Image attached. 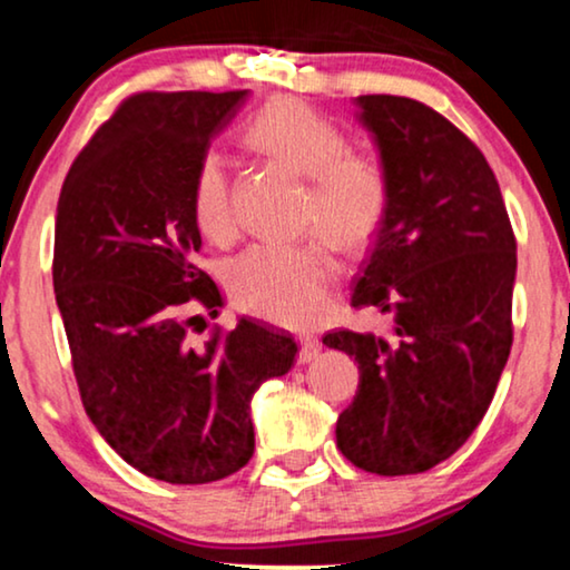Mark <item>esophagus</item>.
Listing matches in <instances>:
<instances>
[{"label": "esophagus", "mask_w": 570, "mask_h": 570, "mask_svg": "<svg viewBox=\"0 0 570 570\" xmlns=\"http://www.w3.org/2000/svg\"><path fill=\"white\" fill-rule=\"evenodd\" d=\"M318 353H322V342H318L316 337H308V334L306 337H301V355H298L301 363L316 361Z\"/></svg>", "instance_id": "esophagus-1"}]
</instances>
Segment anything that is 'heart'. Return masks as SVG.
Wrapping results in <instances>:
<instances>
[{"instance_id":"heart-1","label":"heart","mask_w":570,"mask_h":570,"mask_svg":"<svg viewBox=\"0 0 570 570\" xmlns=\"http://www.w3.org/2000/svg\"><path fill=\"white\" fill-rule=\"evenodd\" d=\"M246 142L308 181L303 217L342 252H361L389 209V174L371 150H355L337 124L298 98H275L246 124ZM191 215L213 240L233 233L230 181L220 153L199 155ZM337 267L322 246L256 244L230 262L228 291L246 314L279 326H308L330 308Z\"/></svg>"}]
</instances>
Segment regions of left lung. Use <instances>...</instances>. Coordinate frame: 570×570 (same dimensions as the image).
Masks as SVG:
<instances>
[{
  "label": "left lung",
  "mask_w": 570,
  "mask_h": 570,
  "mask_svg": "<svg viewBox=\"0 0 570 570\" xmlns=\"http://www.w3.org/2000/svg\"><path fill=\"white\" fill-rule=\"evenodd\" d=\"M389 174V209L353 306L392 334L330 332L355 357L337 449L373 474H417L470 439L509 361L517 238L485 155L454 124L402 96L355 98Z\"/></svg>",
  "instance_id": "left-lung-1"
}]
</instances>
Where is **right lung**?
<instances>
[{
  "label": "right lung",
  "mask_w": 570,
  "mask_h": 570,
  "mask_svg": "<svg viewBox=\"0 0 570 570\" xmlns=\"http://www.w3.org/2000/svg\"><path fill=\"white\" fill-rule=\"evenodd\" d=\"M246 96H129L77 155L57 205L53 293L85 412L124 462L170 485L248 464L252 396L298 353L291 334L252 318L189 337L191 303L213 318L223 308L194 264V166Z\"/></svg>",
  "instance_id": "obj_1"
}]
</instances>
